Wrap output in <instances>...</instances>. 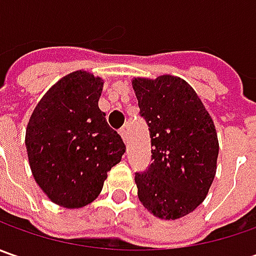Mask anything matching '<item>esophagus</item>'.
<instances>
[{
	"label": "esophagus",
	"instance_id": "esophagus-1",
	"mask_svg": "<svg viewBox=\"0 0 256 256\" xmlns=\"http://www.w3.org/2000/svg\"><path fill=\"white\" fill-rule=\"evenodd\" d=\"M120 135H121V138H122V141L125 144H128V135H126V130L122 128L121 131H120Z\"/></svg>",
	"mask_w": 256,
	"mask_h": 256
}]
</instances>
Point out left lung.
<instances>
[{"label": "left lung", "instance_id": "obj_1", "mask_svg": "<svg viewBox=\"0 0 256 256\" xmlns=\"http://www.w3.org/2000/svg\"><path fill=\"white\" fill-rule=\"evenodd\" d=\"M148 124L152 164L135 174L138 198L161 220H180L206 198L216 174L218 135L211 115L180 76L134 78Z\"/></svg>", "mask_w": 256, "mask_h": 256}]
</instances>
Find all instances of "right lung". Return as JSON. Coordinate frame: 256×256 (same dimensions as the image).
<instances>
[{"label": "right lung", "mask_w": 256, "mask_h": 256, "mask_svg": "<svg viewBox=\"0 0 256 256\" xmlns=\"http://www.w3.org/2000/svg\"><path fill=\"white\" fill-rule=\"evenodd\" d=\"M104 80L86 71L62 76L36 104L25 132L35 182L51 201L82 208L101 194L125 145L98 108Z\"/></svg>", "instance_id": "obj_1"}]
</instances>
